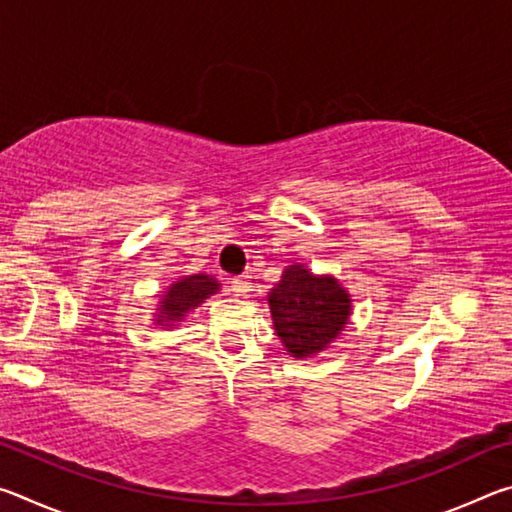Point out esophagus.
I'll use <instances>...</instances> for the list:
<instances>
[{
	"label": "esophagus",
	"mask_w": 512,
	"mask_h": 512,
	"mask_svg": "<svg viewBox=\"0 0 512 512\" xmlns=\"http://www.w3.org/2000/svg\"><path fill=\"white\" fill-rule=\"evenodd\" d=\"M232 291L237 293V296H246L248 291H253V282H250L248 275H241L232 280Z\"/></svg>",
	"instance_id": "esophagus-1"
}]
</instances>
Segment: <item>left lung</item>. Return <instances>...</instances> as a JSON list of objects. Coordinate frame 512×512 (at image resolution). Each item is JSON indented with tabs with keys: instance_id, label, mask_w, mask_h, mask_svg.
Wrapping results in <instances>:
<instances>
[{
	"instance_id": "1",
	"label": "left lung",
	"mask_w": 512,
	"mask_h": 512,
	"mask_svg": "<svg viewBox=\"0 0 512 512\" xmlns=\"http://www.w3.org/2000/svg\"><path fill=\"white\" fill-rule=\"evenodd\" d=\"M275 332L296 359L327 348L350 316V296L334 277H314L293 264L268 293Z\"/></svg>"
}]
</instances>
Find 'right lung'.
Listing matches in <instances>:
<instances>
[{
	"instance_id": "obj_1",
	"label": "right lung",
	"mask_w": 512,
	"mask_h": 512,
	"mask_svg": "<svg viewBox=\"0 0 512 512\" xmlns=\"http://www.w3.org/2000/svg\"><path fill=\"white\" fill-rule=\"evenodd\" d=\"M216 291H219V284H216L212 275H189L167 289V296L162 298L158 318L155 320L164 327H169L171 323H180V318H185V314L196 309L201 302H205L207 296H212Z\"/></svg>"
}]
</instances>
